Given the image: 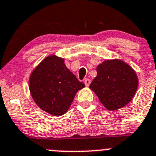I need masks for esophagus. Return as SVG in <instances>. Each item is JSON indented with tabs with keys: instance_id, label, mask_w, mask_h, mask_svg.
<instances>
[{
	"instance_id": "1",
	"label": "esophagus",
	"mask_w": 156,
	"mask_h": 156,
	"mask_svg": "<svg viewBox=\"0 0 156 156\" xmlns=\"http://www.w3.org/2000/svg\"><path fill=\"white\" fill-rule=\"evenodd\" d=\"M84 82H85V85H86V86H89V85L91 84V80L88 79V78H85V79L84 80Z\"/></svg>"
}]
</instances>
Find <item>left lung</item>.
<instances>
[{
	"label": "left lung",
	"mask_w": 156,
	"mask_h": 156,
	"mask_svg": "<svg viewBox=\"0 0 156 156\" xmlns=\"http://www.w3.org/2000/svg\"><path fill=\"white\" fill-rule=\"evenodd\" d=\"M97 76L89 88L108 111L129 104L137 91L139 79L132 67L120 59L104 61L96 68Z\"/></svg>",
	"instance_id": "8db88e82"
}]
</instances>
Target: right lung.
Returning a JSON list of instances; mask_svg holds the SVG:
<instances>
[{
  "label": "right lung",
  "mask_w": 156,
  "mask_h": 156,
  "mask_svg": "<svg viewBox=\"0 0 156 156\" xmlns=\"http://www.w3.org/2000/svg\"><path fill=\"white\" fill-rule=\"evenodd\" d=\"M85 87L65 65V59L49 55L33 70L29 89L37 105L48 114L60 116L67 112L75 94Z\"/></svg>",
  "instance_id": "add662e5"
}]
</instances>
